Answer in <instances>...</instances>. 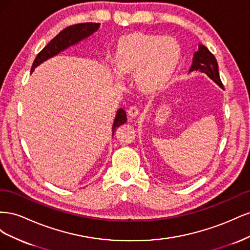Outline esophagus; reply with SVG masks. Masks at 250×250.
<instances>
[{
  "label": "esophagus",
  "instance_id": "1",
  "mask_svg": "<svg viewBox=\"0 0 250 250\" xmlns=\"http://www.w3.org/2000/svg\"><path fill=\"white\" fill-rule=\"evenodd\" d=\"M139 113H140V111L137 106H131L129 109L127 110V115L130 118H137L139 116Z\"/></svg>",
  "mask_w": 250,
  "mask_h": 250
}]
</instances>
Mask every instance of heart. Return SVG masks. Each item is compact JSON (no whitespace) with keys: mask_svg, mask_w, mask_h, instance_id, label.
Wrapping results in <instances>:
<instances>
[{"mask_svg":"<svg viewBox=\"0 0 250 250\" xmlns=\"http://www.w3.org/2000/svg\"><path fill=\"white\" fill-rule=\"evenodd\" d=\"M180 57L181 48L172 37L132 32L118 40L112 64L120 77H135L142 93L155 95L169 85Z\"/></svg>","mask_w":250,"mask_h":250,"instance_id":"obj_1","label":"heart"}]
</instances>
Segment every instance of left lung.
Masks as SVG:
<instances>
[{
	"mask_svg": "<svg viewBox=\"0 0 250 250\" xmlns=\"http://www.w3.org/2000/svg\"><path fill=\"white\" fill-rule=\"evenodd\" d=\"M193 71H200L206 73L211 80H214L219 86L223 88L222 81L220 76H219L217 59L213 53H210L209 50L206 46H203V44H200L198 51L194 54L193 64L190 72Z\"/></svg>",
	"mask_w": 250,
	"mask_h": 250,
	"instance_id": "8db88e82",
	"label": "left lung"
}]
</instances>
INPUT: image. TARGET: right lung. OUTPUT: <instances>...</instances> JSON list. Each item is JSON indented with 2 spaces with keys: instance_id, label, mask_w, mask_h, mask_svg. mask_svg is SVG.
Wrapping results in <instances>:
<instances>
[{
  "instance_id": "add662e5",
  "label": "right lung",
  "mask_w": 250,
  "mask_h": 250,
  "mask_svg": "<svg viewBox=\"0 0 250 250\" xmlns=\"http://www.w3.org/2000/svg\"><path fill=\"white\" fill-rule=\"evenodd\" d=\"M99 27V22H82V24H76L70 27H66L62 32H59L54 39H53L47 46L37 54L33 62L31 72H33L35 67L41 64L42 62H44V60L58 54L60 51L66 49L67 47L72 46V44L77 43L81 40L86 39L87 36L96 32ZM126 120L127 118L125 111L122 108H120L117 112V117L112 125V137L115 130L121 125H123L126 122Z\"/></svg>"
}]
</instances>
